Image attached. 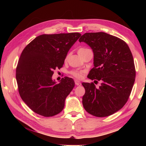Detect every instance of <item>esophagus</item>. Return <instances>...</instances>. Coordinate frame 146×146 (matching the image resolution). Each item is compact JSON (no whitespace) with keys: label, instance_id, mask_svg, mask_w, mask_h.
<instances>
[{"label":"esophagus","instance_id":"34e87169","mask_svg":"<svg viewBox=\"0 0 146 146\" xmlns=\"http://www.w3.org/2000/svg\"><path fill=\"white\" fill-rule=\"evenodd\" d=\"M75 84L76 86H80L81 85V82H80V81H78L77 80H75Z\"/></svg>","mask_w":146,"mask_h":146}]
</instances>
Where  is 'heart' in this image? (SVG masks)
I'll return each instance as SVG.
<instances>
[{
	"label": "heart",
	"instance_id": "heart-1",
	"mask_svg": "<svg viewBox=\"0 0 146 146\" xmlns=\"http://www.w3.org/2000/svg\"><path fill=\"white\" fill-rule=\"evenodd\" d=\"M85 49H86V48H80L78 50V54L80 53L81 52H82L83 51H84ZM67 58H68V56H67V57H66V59H67ZM83 73H84V71H72L71 72V75H73L74 76V77L77 78H80L82 76Z\"/></svg>",
	"mask_w": 146,
	"mask_h": 146
}]
</instances>
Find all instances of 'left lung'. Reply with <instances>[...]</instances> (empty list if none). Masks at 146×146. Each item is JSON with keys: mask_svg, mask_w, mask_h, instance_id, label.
<instances>
[{"mask_svg": "<svg viewBox=\"0 0 146 146\" xmlns=\"http://www.w3.org/2000/svg\"><path fill=\"white\" fill-rule=\"evenodd\" d=\"M91 47L94 67L88 77L100 81L83 82L86 92L82 104L90 114L105 117L118 111L125 104L134 84V60L127 44L122 39L104 32L86 33L79 38Z\"/></svg>", "mask_w": 146, "mask_h": 146, "instance_id": "left-lung-1", "label": "left lung"}]
</instances>
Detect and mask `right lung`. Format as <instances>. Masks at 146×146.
Returning <instances> with one entry per match:
<instances>
[{
    "label": "right lung",
    "mask_w": 146,
    "mask_h": 146,
    "mask_svg": "<svg viewBox=\"0 0 146 146\" xmlns=\"http://www.w3.org/2000/svg\"><path fill=\"white\" fill-rule=\"evenodd\" d=\"M80 36L79 33L41 35L24 49L16 79L20 96L35 113L49 117L62 111L75 82L66 76L56 84L52 75L62 67L69 50Z\"/></svg>",
    "instance_id": "add662e5"
}]
</instances>
